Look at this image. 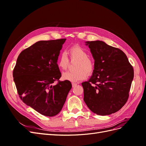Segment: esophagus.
Instances as JSON below:
<instances>
[{"label":"esophagus","mask_w":146,"mask_h":146,"mask_svg":"<svg viewBox=\"0 0 146 146\" xmlns=\"http://www.w3.org/2000/svg\"><path fill=\"white\" fill-rule=\"evenodd\" d=\"M77 85V83H72V86L73 88L75 87V86H76Z\"/></svg>","instance_id":"obj_1"}]
</instances>
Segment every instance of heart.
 Wrapping results in <instances>:
<instances>
[{"label":"heart","instance_id":"heart-1","mask_svg":"<svg viewBox=\"0 0 146 146\" xmlns=\"http://www.w3.org/2000/svg\"><path fill=\"white\" fill-rule=\"evenodd\" d=\"M69 55L71 60L78 61L76 66V71H67L62 75L64 80L71 82H77L86 78L88 74L92 73L94 69V61L89 57L88 52L85 48L79 46H74L68 50ZM69 61L65 53H61L60 55L57 65L61 70H66L69 65Z\"/></svg>","mask_w":146,"mask_h":146}]
</instances>
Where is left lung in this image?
Instances as JSON below:
<instances>
[{
	"label": "left lung",
	"instance_id": "obj_1",
	"mask_svg": "<svg viewBox=\"0 0 146 146\" xmlns=\"http://www.w3.org/2000/svg\"><path fill=\"white\" fill-rule=\"evenodd\" d=\"M85 43L94 60V69L89 80L82 83L83 100L91 111L98 115L116 113L129 98L133 68L119 48L102 41Z\"/></svg>",
	"mask_w": 146,
	"mask_h": 146
}]
</instances>
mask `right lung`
<instances>
[{
  "mask_svg": "<svg viewBox=\"0 0 146 146\" xmlns=\"http://www.w3.org/2000/svg\"><path fill=\"white\" fill-rule=\"evenodd\" d=\"M66 39L39 41L22 51L13 76L17 92L26 105L46 116H54L62 109L72 84L60 82L57 65ZM55 81H58L55 86Z\"/></svg>",
  "mask_w": 146,
  "mask_h": 146,
  "instance_id": "right-lung-1",
  "label": "right lung"
}]
</instances>
